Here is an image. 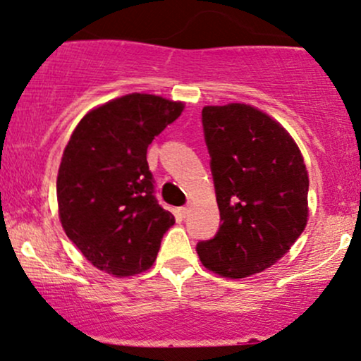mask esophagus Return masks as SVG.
<instances>
[{"label": "esophagus", "instance_id": "obj_1", "mask_svg": "<svg viewBox=\"0 0 361 361\" xmlns=\"http://www.w3.org/2000/svg\"><path fill=\"white\" fill-rule=\"evenodd\" d=\"M188 212H190V209L188 207H180V209H178V214L181 215V217H186V215H188Z\"/></svg>", "mask_w": 361, "mask_h": 361}]
</instances>
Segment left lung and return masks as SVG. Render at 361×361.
Returning <instances> with one entry per match:
<instances>
[{"mask_svg":"<svg viewBox=\"0 0 361 361\" xmlns=\"http://www.w3.org/2000/svg\"><path fill=\"white\" fill-rule=\"evenodd\" d=\"M221 226L197 244L205 268L244 279L275 264L307 224L309 176L290 134L243 103L202 110Z\"/></svg>","mask_w":361,"mask_h":361,"instance_id":"1","label":"left lung"}]
</instances>
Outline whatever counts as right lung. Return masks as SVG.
<instances>
[{
  "label": "right lung",
  "instance_id": "right-lung-1",
  "mask_svg": "<svg viewBox=\"0 0 361 361\" xmlns=\"http://www.w3.org/2000/svg\"><path fill=\"white\" fill-rule=\"evenodd\" d=\"M183 103L132 93L86 114L64 149L57 204L64 233L98 270L137 275L175 224L154 195L147 147Z\"/></svg>",
  "mask_w": 361,
  "mask_h": 361
}]
</instances>
